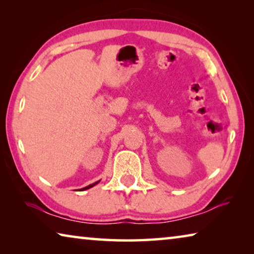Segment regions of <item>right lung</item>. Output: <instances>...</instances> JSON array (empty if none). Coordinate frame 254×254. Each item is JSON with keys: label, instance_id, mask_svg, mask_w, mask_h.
Masks as SVG:
<instances>
[{"label": "right lung", "instance_id": "obj_1", "mask_svg": "<svg viewBox=\"0 0 254 254\" xmlns=\"http://www.w3.org/2000/svg\"><path fill=\"white\" fill-rule=\"evenodd\" d=\"M98 183H100V180H98V182H96V183H93V184H91V185H88V186H86V187H84V188H81V190H86V189L92 188V187L95 186V185H97Z\"/></svg>", "mask_w": 254, "mask_h": 254}]
</instances>
